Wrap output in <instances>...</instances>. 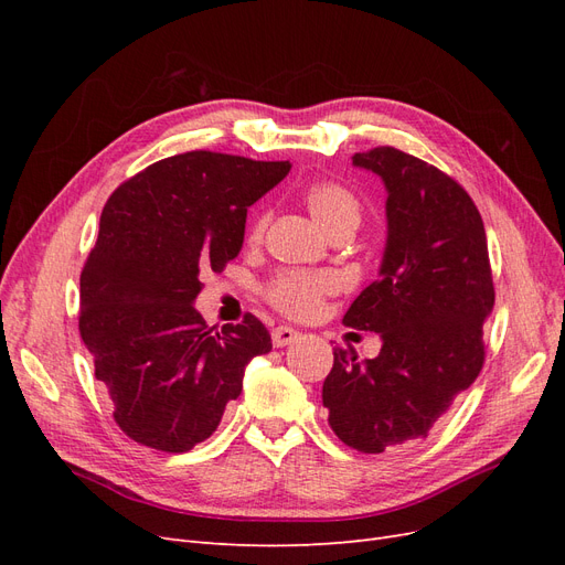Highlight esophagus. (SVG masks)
I'll list each match as a JSON object with an SVG mask.
<instances>
[{
  "instance_id": "34e87169",
  "label": "esophagus",
  "mask_w": 565,
  "mask_h": 565,
  "mask_svg": "<svg viewBox=\"0 0 565 565\" xmlns=\"http://www.w3.org/2000/svg\"><path fill=\"white\" fill-rule=\"evenodd\" d=\"M270 337H273V347L282 349V347L292 344V341L299 337V332L292 330V328H285V324H280V328H276V330L270 332Z\"/></svg>"
}]
</instances>
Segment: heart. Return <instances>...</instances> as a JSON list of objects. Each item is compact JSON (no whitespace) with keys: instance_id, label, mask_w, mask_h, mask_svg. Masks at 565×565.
Masks as SVG:
<instances>
[{"instance_id":"heart-1","label":"heart","mask_w":565,"mask_h":565,"mask_svg":"<svg viewBox=\"0 0 565 565\" xmlns=\"http://www.w3.org/2000/svg\"><path fill=\"white\" fill-rule=\"evenodd\" d=\"M303 207L330 237H351L363 221V202L349 185L339 181H313L301 193ZM268 214L254 218L249 241H262ZM334 289V278L324 273H285L268 285L270 303L292 318L313 316L324 295Z\"/></svg>"}]
</instances>
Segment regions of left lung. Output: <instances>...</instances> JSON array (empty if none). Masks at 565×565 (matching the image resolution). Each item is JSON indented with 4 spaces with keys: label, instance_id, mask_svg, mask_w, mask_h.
Masks as SVG:
<instances>
[{
    "label": "left lung",
    "instance_id": "8db88e82",
    "mask_svg": "<svg viewBox=\"0 0 565 565\" xmlns=\"http://www.w3.org/2000/svg\"><path fill=\"white\" fill-rule=\"evenodd\" d=\"M353 167L384 181L386 247L344 324L377 332L382 351L358 363L337 349L322 405L339 440L374 455L429 436L473 384L494 287L483 218L455 179L391 146L355 152Z\"/></svg>",
    "mask_w": 565,
    "mask_h": 565
}]
</instances>
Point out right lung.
Instances as JSON below:
<instances>
[{
    "label": "right lung",
    "mask_w": 565,
    "mask_h": 565,
    "mask_svg": "<svg viewBox=\"0 0 565 565\" xmlns=\"http://www.w3.org/2000/svg\"><path fill=\"white\" fill-rule=\"evenodd\" d=\"M292 164L193 150L122 183L79 276V334L129 438L188 452L210 438L245 367L273 349L259 318L221 332L195 311L200 273L243 249L247 207Z\"/></svg>",
    "instance_id": "right-lung-1"
}]
</instances>
